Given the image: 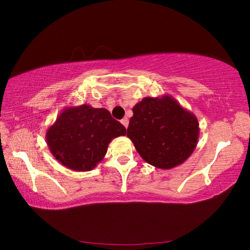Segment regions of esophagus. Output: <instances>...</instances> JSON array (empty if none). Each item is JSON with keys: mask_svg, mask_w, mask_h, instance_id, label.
Wrapping results in <instances>:
<instances>
[{"mask_svg": "<svg viewBox=\"0 0 250 250\" xmlns=\"http://www.w3.org/2000/svg\"><path fill=\"white\" fill-rule=\"evenodd\" d=\"M121 124L124 125V126H125V129L128 128V125H129V120H128V118H124V119H122V120H121Z\"/></svg>", "mask_w": 250, "mask_h": 250, "instance_id": "obj_1", "label": "esophagus"}]
</instances>
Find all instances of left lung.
I'll return each mask as SVG.
<instances>
[{
  "label": "left lung",
  "mask_w": 250,
  "mask_h": 250,
  "mask_svg": "<svg viewBox=\"0 0 250 250\" xmlns=\"http://www.w3.org/2000/svg\"><path fill=\"white\" fill-rule=\"evenodd\" d=\"M126 136L152 167L169 169L192 155L199 140V121L171 95L144 98L133 108Z\"/></svg>",
  "instance_id": "obj_1"
}]
</instances>
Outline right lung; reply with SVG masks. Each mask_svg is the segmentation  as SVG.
I'll return each mask as SVG.
<instances>
[{"label":"right lung","instance_id":"right-lung-1","mask_svg":"<svg viewBox=\"0 0 250 250\" xmlns=\"http://www.w3.org/2000/svg\"><path fill=\"white\" fill-rule=\"evenodd\" d=\"M125 128L105 108L91 105L68 106L46 132L49 150L65 167L91 171L103 160L109 143L125 135Z\"/></svg>","mask_w":250,"mask_h":250}]
</instances>
